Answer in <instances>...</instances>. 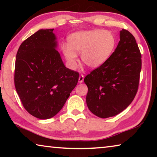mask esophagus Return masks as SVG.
<instances>
[{"label":"esophagus","instance_id":"esophagus-1","mask_svg":"<svg viewBox=\"0 0 157 157\" xmlns=\"http://www.w3.org/2000/svg\"><path fill=\"white\" fill-rule=\"evenodd\" d=\"M84 78V76L82 75V74L79 76V83H82V82H83Z\"/></svg>","mask_w":157,"mask_h":157}]
</instances>
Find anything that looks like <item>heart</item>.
<instances>
[{"label": "heart", "instance_id": "b5f03b06", "mask_svg": "<svg viewBox=\"0 0 157 157\" xmlns=\"http://www.w3.org/2000/svg\"><path fill=\"white\" fill-rule=\"evenodd\" d=\"M68 44H63L62 51L71 69L78 66V55L91 68L100 67L109 59L116 46V38L110 31L94 29L83 30L70 34Z\"/></svg>", "mask_w": 157, "mask_h": 157}]
</instances>
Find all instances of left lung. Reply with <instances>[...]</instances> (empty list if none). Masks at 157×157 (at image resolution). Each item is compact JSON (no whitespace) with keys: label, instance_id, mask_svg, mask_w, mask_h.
<instances>
[{"label":"left lung","instance_id":"8db88e82","mask_svg":"<svg viewBox=\"0 0 157 157\" xmlns=\"http://www.w3.org/2000/svg\"><path fill=\"white\" fill-rule=\"evenodd\" d=\"M141 65L136 39L123 29L109 59L84 78L89 109L102 118L116 116L125 109L138 91Z\"/></svg>","mask_w":157,"mask_h":157}]
</instances>
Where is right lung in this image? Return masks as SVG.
Returning a JSON list of instances; mask_svg holds the SVG:
<instances>
[{
	"instance_id": "obj_1",
	"label": "right lung",
	"mask_w": 157,
	"mask_h": 157,
	"mask_svg": "<svg viewBox=\"0 0 157 157\" xmlns=\"http://www.w3.org/2000/svg\"><path fill=\"white\" fill-rule=\"evenodd\" d=\"M53 30H39L25 39L15 63L14 85L23 106L43 120L62 109L79 79V73L66 68L55 49Z\"/></svg>"
}]
</instances>
